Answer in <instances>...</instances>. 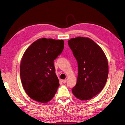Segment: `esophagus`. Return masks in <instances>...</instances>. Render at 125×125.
<instances>
[{
  "instance_id": "1",
  "label": "esophagus",
  "mask_w": 125,
  "mask_h": 125,
  "mask_svg": "<svg viewBox=\"0 0 125 125\" xmlns=\"http://www.w3.org/2000/svg\"><path fill=\"white\" fill-rule=\"evenodd\" d=\"M62 82L63 83H65L66 82V79H64V80H62Z\"/></svg>"
}]
</instances>
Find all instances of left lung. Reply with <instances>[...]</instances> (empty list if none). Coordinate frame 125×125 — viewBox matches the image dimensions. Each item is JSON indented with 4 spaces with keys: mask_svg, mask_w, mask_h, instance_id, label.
I'll return each mask as SVG.
<instances>
[{
    "mask_svg": "<svg viewBox=\"0 0 125 125\" xmlns=\"http://www.w3.org/2000/svg\"><path fill=\"white\" fill-rule=\"evenodd\" d=\"M76 58L78 75L73 94L78 99L86 100L99 94L104 87L109 73L105 55L94 41L77 37L68 41Z\"/></svg>",
    "mask_w": 125,
    "mask_h": 125,
    "instance_id": "1",
    "label": "left lung"
}]
</instances>
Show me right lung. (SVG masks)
<instances>
[{
	"instance_id": "1",
	"label": "right lung",
	"mask_w": 125,
	"mask_h": 125,
	"mask_svg": "<svg viewBox=\"0 0 125 125\" xmlns=\"http://www.w3.org/2000/svg\"><path fill=\"white\" fill-rule=\"evenodd\" d=\"M64 41L42 38L32 43L23 55L20 76L23 87L33 100L46 103L59 86L53 61L62 53Z\"/></svg>"
}]
</instances>
